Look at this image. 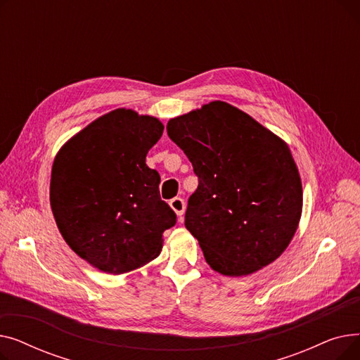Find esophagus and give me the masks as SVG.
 I'll list each match as a JSON object with an SVG mask.
<instances>
[{"label": "esophagus", "mask_w": 360, "mask_h": 360, "mask_svg": "<svg viewBox=\"0 0 360 360\" xmlns=\"http://www.w3.org/2000/svg\"><path fill=\"white\" fill-rule=\"evenodd\" d=\"M169 205H170V209H172L175 213H176V216L179 217V219H182V214L185 213V201L182 200V198H174V200H170V202H169Z\"/></svg>", "instance_id": "1"}]
</instances>
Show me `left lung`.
Listing matches in <instances>:
<instances>
[{
    "instance_id": "8db88e82",
    "label": "left lung",
    "mask_w": 360,
    "mask_h": 360,
    "mask_svg": "<svg viewBox=\"0 0 360 360\" xmlns=\"http://www.w3.org/2000/svg\"><path fill=\"white\" fill-rule=\"evenodd\" d=\"M166 129L198 176L185 228L212 270L242 277L276 261L297 231L304 202L288 143L221 101L169 120Z\"/></svg>"
}]
</instances>
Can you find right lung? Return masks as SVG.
Wrapping results in <instances>:
<instances>
[{
	"label": "right lung",
	"instance_id": "1",
	"mask_svg": "<svg viewBox=\"0 0 360 360\" xmlns=\"http://www.w3.org/2000/svg\"><path fill=\"white\" fill-rule=\"evenodd\" d=\"M150 115L118 108L74 134L56 153L49 201L68 247L90 266L124 274L159 257L176 216L162 201L146 156L163 134Z\"/></svg>",
	"mask_w": 360,
	"mask_h": 360
}]
</instances>
